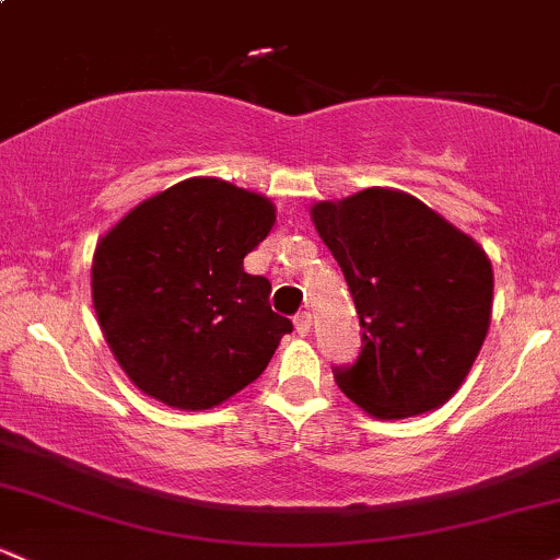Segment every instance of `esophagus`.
<instances>
[{
  "instance_id": "esophagus-1",
  "label": "esophagus",
  "mask_w": 560,
  "mask_h": 560,
  "mask_svg": "<svg viewBox=\"0 0 560 560\" xmlns=\"http://www.w3.org/2000/svg\"><path fill=\"white\" fill-rule=\"evenodd\" d=\"M293 326H296V334H302V336L310 334V328H312V315H310V312H299V315L293 317Z\"/></svg>"
}]
</instances>
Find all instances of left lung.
Listing matches in <instances>:
<instances>
[{
    "label": "left lung",
    "mask_w": 560,
    "mask_h": 560,
    "mask_svg": "<svg viewBox=\"0 0 560 560\" xmlns=\"http://www.w3.org/2000/svg\"><path fill=\"white\" fill-rule=\"evenodd\" d=\"M310 213L363 328L358 360L334 369L341 393L376 419L443 406L489 334L494 272L486 250L398 189L374 186Z\"/></svg>",
    "instance_id": "obj_1"
}]
</instances>
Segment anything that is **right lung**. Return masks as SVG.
<instances>
[{
    "mask_svg": "<svg viewBox=\"0 0 560 560\" xmlns=\"http://www.w3.org/2000/svg\"><path fill=\"white\" fill-rule=\"evenodd\" d=\"M272 224L275 206L264 195L221 178H186L98 240L95 315L143 395L202 411L261 376L293 330L269 306V280L243 269Z\"/></svg>",
    "mask_w": 560,
    "mask_h": 560,
    "instance_id": "add662e5",
    "label": "right lung"
}]
</instances>
